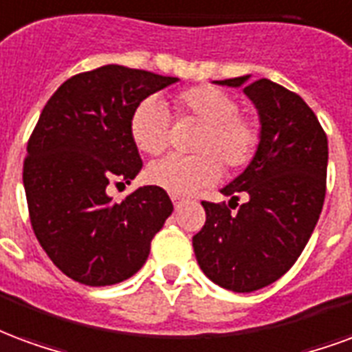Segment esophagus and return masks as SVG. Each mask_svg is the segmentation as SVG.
<instances>
[{
    "label": "esophagus",
    "instance_id": "obj_1",
    "mask_svg": "<svg viewBox=\"0 0 352 352\" xmlns=\"http://www.w3.org/2000/svg\"><path fill=\"white\" fill-rule=\"evenodd\" d=\"M173 204L176 210H179V208H182V204H184V201H182V199H178V197H173Z\"/></svg>",
    "mask_w": 352,
    "mask_h": 352
}]
</instances>
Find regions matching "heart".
Instances as JSON below:
<instances>
[{
	"instance_id": "1",
	"label": "heart",
	"mask_w": 352,
	"mask_h": 352,
	"mask_svg": "<svg viewBox=\"0 0 352 352\" xmlns=\"http://www.w3.org/2000/svg\"><path fill=\"white\" fill-rule=\"evenodd\" d=\"M176 109L184 116L206 123L195 146L201 155H168L153 163L148 168V179L153 186L176 197H187L219 179L221 166L215 155L229 168H242L253 159L258 144L257 123L238 114L240 104L225 89L215 86L186 89L176 97ZM129 131L138 150L148 155L163 153L170 144V116L165 102L157 97L138 102Z\"/></svg>"
}]
</instances>
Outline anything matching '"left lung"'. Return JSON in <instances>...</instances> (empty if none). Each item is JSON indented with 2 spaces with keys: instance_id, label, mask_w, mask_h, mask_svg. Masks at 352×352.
<instances>
[{
  "instance_id": "obj_1",
  "label": "left lung",
  "mask_w": 352,
  "mask_h": 352,
  "mask_svg": "<svg viewBox=\"0 0 352 352\" xmlns=\"http://www.w3.org/2000/svg\"><path fill=\"white\" fill-rule=\"evenodd\" d=\"M242 88L258 114V144L250 165L221 193L248 199L236 214L202 202L206 223L193 236L197 263L227 291L253 292L296 263L319 221L327 193L328 140L300 95L251 74L214 80Z\"/></svg>"
}]
</instances>
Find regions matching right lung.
Masks as SVG:
<instances>
[{
	"label": "right lung",
	"mask_w": 352,
	"mask_h": 352,
	"mask_svg": "<svg viewBox=\"0 0 352 352\" xmlns=\"http://www.w3.org/2000/svg\"><path fill=\"white\" fill-rule=\"evenodd\" d=\"M178 80L102 65L63 82L41 112L24 161L25 199L43 250L74 281L104 287L135 276L173 214L161 187H138L120 204L107 187L131 184L142 168L133 110Z\"/></svg>",
	"instance_id": "add662e5"
}]
</instances>
